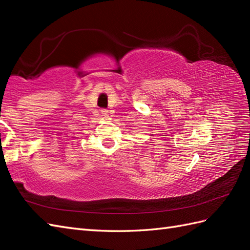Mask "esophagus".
<instances>
[{"mask_svg":"<svg viewBox=\"0 0 250 250\" xmlns=\"http://www.w3.org/2000/svg\"><path fill=\"white\" fill-rule=\"evenodd\" d=\"M101 114H102L104 117H107L108 116V110L107 109H102V110H101Z\"/></svg>","mask_w":250,"mask_h":250,"instance_id":"obj_1","label":"esophagus"}]
</instances>
